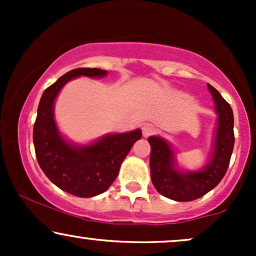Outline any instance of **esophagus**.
I'll use <instances>...</instances> for the list:
<instances>
[{
	"label": "esophagus",
	"instance_id": "obj_1",
	"mask_svg": "<svg viewBox=\"0 0 256 256\" xmlns=\"http://www.w3.org/2000/svg\"><path fill=\"white\" fill-rule=\"evenodd\" d=\"M155 132H156V128H155L154 125H152V124L143 125V136L144 137L152 136V134H154Z\"/></svg>",
	"mask_w": 256,
	"mask_h": 256
}]
</instances>
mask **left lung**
I'll return each mask as SVG.
<instances>
[{"label": "left lung", "instance_id": "1", "mask_svg": "<svg viewBox=\"0 0 256 256\" xmlns=\"http://www.w3.org/2000/svg\"><path fill=\"white\" fill-rule=\"evenodd\" d=\"M212 94L218 114L214 150L212 158L204 168L195 172L178 170L171 146L161 137L150 136V174L155 189L167 198L188 202L200 198L214 189L224 178L234 144V113L230 104L222 98L219 91L207 84Z\"/></svg>", "mask_w": 256, "mask_h": 256}]
</instances>
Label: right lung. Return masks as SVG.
<instances>
[{
	"instance_id": "add662e5",
	"label": "right lung",
	"mask_w": 256,
	"mask_h": 256,
	"mask_svg": "<svg viewBox=\"0 0 256 256\" xmlns=\"http://www.w3.org/2000/svg\"><path fill=\"white\" fill-rule=\"evenodd\" d=\"M102 78L107 71L76 68L44 90L34 126V144L38 164L46 176L64 192L78 198L104 192L118 176L120 166L142 131L114 134L89 146H76L61 136L54 119L55 98L67 82L80 77Z\"/></svg>"
}]
</instances>
